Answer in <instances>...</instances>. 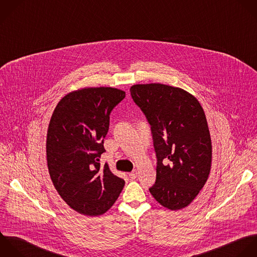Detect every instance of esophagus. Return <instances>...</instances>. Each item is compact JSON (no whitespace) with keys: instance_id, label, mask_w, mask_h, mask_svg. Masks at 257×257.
I'll return each instance as SVG.
<instances>
[{"instance_id":"34e87169","label":"esophagus","mask_w":257,"mask_h":257,"mask_svg":"<svg viewBox=\"0 0 257 257\" xmlns=\"http://www.w3.org/2000/svg\"><path fill=\"white\" fill-rule=\"evenodd\" d=\"M137 174H138V172H137V170H133L131 173H129V177H130V179H136L137 178Z\"/></svg>"}]
</instances>
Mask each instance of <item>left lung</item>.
<instances>
[{"mask_svg": "<svg viewBox=\"0 0 257 257\" xmlns=\"http://www.w3.org/2000/svg\"><path fill=\"white\" fill-rule=\"evenodd\" d=\"M130 92L150 125L157 158L156 181L149 191L168 209L184 208L210 172L212 146L204 111L194 96L180 88L140 84Z\"/></svg>", "mask_w": 257, "mask_h": 257, "instance_id": "8db88e82", "label": "left lung"}]
</instances>
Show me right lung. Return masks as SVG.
Listing matches in <instances>:
<instances>
[{
    "label": "right lung",
    "mask_w": 257,
    "mask_h": 257,
    "mask_svg": "<svg viewBox=\"0 0 257 257\" xmlns=\"http://www.w3.org/2000/svg\"><path fill=\"white\" fill-rule=\"evenodd\" d=\"M124 98L119 89L85 88L62 98L51 117L46 144L49 173L63 200L81 214L105 213L125 185L99 162L106 152L110 113Z\"/></svg>",
    "instance_id": "1"
}]
</instances>
